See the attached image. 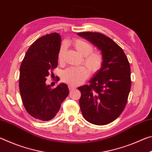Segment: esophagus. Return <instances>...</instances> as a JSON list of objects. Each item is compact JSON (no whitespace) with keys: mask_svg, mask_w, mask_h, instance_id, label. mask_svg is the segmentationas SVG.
I'll return each instance as SVG.
<instances>
[{"mask_svg":"<svg viewBox=\"0 0 152 152\" xmlns=\"http://www.w3.org/2000/svg\"><path fill=\"white\" fill-rule=\"evenodd\" d=\"M68 88H69V90H70V91H72V90H74L76 88V87L74 86H72V85H68Z\"/></svg>","mask_w":152,"mask_h":152,"instance_id":"1","label":"esophagus"}]
</instances>
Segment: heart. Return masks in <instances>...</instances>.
I'll return each instance as SVG.
<instances>
[{
  "instance_id": "1",
  "label": "heart",
  "mask_w": 152,
  "mask_h": 152,
  "mask_svg": "<svg viewBox=\"0 0 152 152\" xmlns=\"http://www.w3.org/2000/svg\"><path fill=\"white\" fill-rule=\"evenodd\" d=\"M73 45L80 55L83 56V64L91 73L99 71L103 64V56L99 52H92L93 46L83 39H78L73 42ZM67 45L65 43L61 45L58 52V60L63 62L66 52ZM88 70L84 67H72L64 70L61 76L62 81L71 85L76 86L81 84L88 76Z\"/></svg>"
}]
</instances>
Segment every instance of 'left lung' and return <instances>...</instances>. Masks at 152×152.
<instances>
[{
  "mask_svg": "<svg viewBox=\"0 0 152 152\" xmlns=\"http://www.w3.org/2000/svg\"><path fill=\"white\" fill-rule=\"evenodd\" d=\"M92 43L103 56V64L89 80V85L78 87L82 114L89 123L104 125L121 114L131 90V70L123 49L102 33H77Z\"/></svg>",
  "mask_w": 152,
  "mask_h": 152,
  "instance_id": "obj_1",
  "label": "left lung"
}]
</instances>
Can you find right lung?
<instances>
[{
    "label": "right lung",
    "mask_w": 152,
    "mask_h": 152,
    "mask_svg": "<svg viewBox=\"0 0 152 152\" xmlns=\"http://www.w3.org/2000/svg\"><path fill=\"white\" fill-rule=\"evenodd\" d=\"M61 37L58 33L42 36L30 46L20 67L19 91L23 104L31 116L40 121L54 117L69 94L66 84L55 88L46 85L47 76L57 68ZM60 78H58L59 80Z\"/></svg>",
    "instance_id": "right-lung-1"
}]
</instances>
